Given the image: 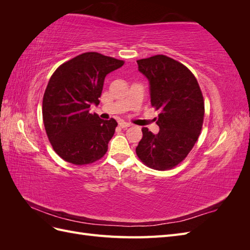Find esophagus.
<instances>
[{"mask_svg": "<svg viewBox=\"0 0 250 250\" xmlns=\"http://www.w3.org/2000/svg\"><path fill=\"white\" fill-rule=\"evenodd\" d=\"M119 125H120V127H122V128H127V127H129L131 124L130 123H128V122H125V121H119Z\"/></svg>", "mask_w": 250, "mask_h": 250, "instance_id": "esophagus-1", "label": "esophagus"}]
</instances>
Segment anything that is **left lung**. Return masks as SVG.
<instances>
[{
  "label": "left lung",
  "mask_w": 250,
  "mask_h": 250,
  "mask_svg": "<svg viewBox=\"0 0 250 250\" xmlns=\"http://www.w3.org/2000/svg\"><path fill=\"white\" fill-rule=\"evenodd\" d=\"M149 81L151 105L160 110L154 134L142 128L135 148L140 160L155 170H167L183 162L197 142L204 117V101L197 79L176 60L155 55L137 60Z\"/></svg>",
  "instance_id": "left-lung-1"
}]
</instances>
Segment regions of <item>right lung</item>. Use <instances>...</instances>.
<instances>
[{
	"mask_svg": "<svg viewBox=\"0 0 250 250\" xmlns=\"http://www.w3.org/2000/svg\"><path fill=\"white\" fill-rule=\"evenodd\" d=\"M123 64V60L87 52L51 76L42 99L43 125L53 149L65 162L87 165L106 153L118 123L90 113L89 107L100 103L106 75Z\"/></svg>",
	"mask_w": 250,
	"mask_h": 250,
	"instance_id": "obj_1",
	"label": "right lung"
}]
</instances>
